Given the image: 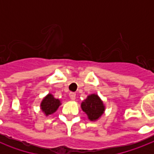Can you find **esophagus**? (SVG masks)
Segmentation results:
<instances>
[{"label": "esophagus", "instance_id": "34e87169", "mask_svg": "<svg viewBox=\"0 0 154 154\" xmlns=\"http://www.w3.org/2000/svg\"><path fill=\"white\" fill-rule=\"evenodd\" d=\"M69 97L71 100H75V98H76V94L75 93H70Z\"/></svg>", "mask_w": 154, "mask_h": 154}]
</instances>
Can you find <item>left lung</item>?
Listing matches in <instances>:
<instances>
[{"label":"left lung","instance_id":"obj_1","mask_svg":"<svg viewBox=\"0 0 154 154\" xmlns=\"http://www.w3.org/2000/svg\"><path fill=\"white\" fill-rule=\"evenodd\" d=\"M82 109L90 121H97L101 117L105 111L103 101L97 94H91L82 101Z\"/></svg>","mask_w":154,"mask_h":154}]
</instances>
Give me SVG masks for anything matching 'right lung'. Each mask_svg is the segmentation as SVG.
<instances>
[{"mask_svg": "<svg viewBox=\"0 0 154 154\" xmlns=\"http://www.w3.org/2000/svg\"><path fill=\"white\" fill-rule=\"evenodd\" d=\"M60 105V101L59 99H56L51 94H49L41 103V109L42 112L46 116L53 114L55 112L58 107Z\"/></svg>", "mask_w": 154, "mask_h": 154, "instance_id": "right-lung-1", "label": "right lung"}]
</instances>
